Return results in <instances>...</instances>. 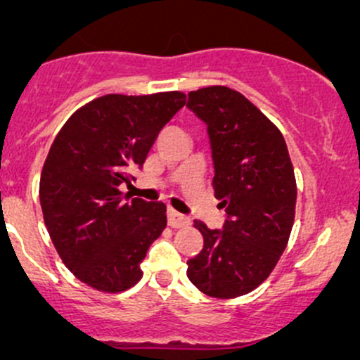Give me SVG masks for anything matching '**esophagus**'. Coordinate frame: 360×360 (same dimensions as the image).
I'll list each match as a JSON object with an SVG mask.
<instances>
[{
    "instance_id": "obj_1",
    "label": "esophagus",
    "mask_w": 360,
    "mask_h": 360,
    "mask_svg": "<svg viewBox=\"0 0 360 360\" xmlns=\"http://www.w3.org/2000/svg\"><path fill=\"white\" fill-rule=\"evenodd\" d=\"M167 221H169V226H172V228L186 226V224L190 223V219H188L184 214H179L177 210H174V209L167 210Z\"/></svg>"
}]
</instances>
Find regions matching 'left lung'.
Masks as SVG:
<instances>
[{
	"instance_id": "left-lung-1",
	"label": "left lung",
	"mask_w": 360,
	"mask_h": 360,
	"mask_svg": "<svg viewBox=\"0 0 360 360\" xmlns=\"http://www.w3.org/2000/svg\"><path fill=\"white\" fill-rule=\"evenodd\" d=\"M186 108L207 125L214 193L223 228L195 219L203 249L188 259V278L212 297L244 296L281 259L294 223L296 179L281 130L240 92L205 86L188 94Z\"/></svg>"
}]
</instances>
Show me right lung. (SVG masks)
<instances>
[{"label": "right lung", "mask_w": 360, "mask_h": 360, "mask_svg": "<svg viewBox=\"0 0 360 360\" xmlns=\"http://www.w3.org/2000/svg\"><path fill=\"white\" fill-rule=\"evenodd\" d=\"M184 104L183 92L110 94L79 108L50 148L39 179L43 219L64 264L97 291L136 285L167 226L165 203L129 200L118 186L134 179Z\"/></svg>", "instance_id": "obj_1"}]
</instances>
